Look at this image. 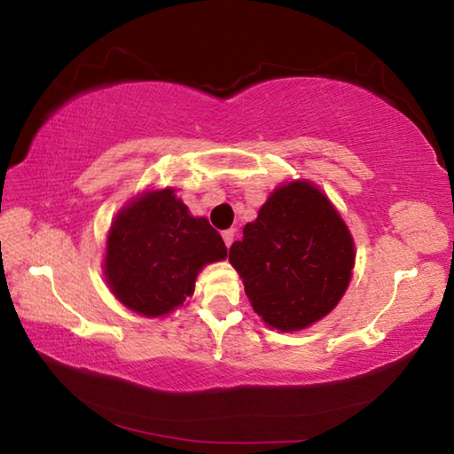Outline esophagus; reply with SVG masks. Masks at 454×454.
Instances as JSON below:
<instances>
[{"instance_id": "obj_1", "label": "esophagus", "mask_w": 454, "mask_h": 454, "mask_svg": "<svg viewBox=\"0 0 454 454\" xmlns=\"http://www.w3.org/2000/svg\"><path fill=\"white\" fill-rule=\"evenodd\" d=\"M222 238H224V244L230 248V246H232V242H234V230L232 228L224 230V232H222Z\"/></svg>"}]
</instances>
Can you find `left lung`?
Segmentation results:
<instances>
[{
    "mask_svg": "<svg viewBox=\"0 0 454 454\" xmlns=\"http://www.w3.org/2000/svg\"><path fill=\"white\" fill-rule=\"evenodd\" d=\"M355 240L325 192L309 180L280 184L228 260L268 326L294 333L325 318L347 292Z\"/></svg>",
    "mask_w": 454,
    "mask_h": 454,
    "instance_id": "obj_1",
    "label": "left lung"
}]
</instances>
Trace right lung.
Masks as SVG:
<instances>
[{"label":"right lung","instance_id":"right-lung-1","mask_svg":"<svg viewBox=\"0 0 454 454\" xmlns=\"http://www.w3.org/2000/svg\"><path fill=\"white\" fill-rule=\"evenodd\" d=\"M226 254L222 236L204 216H192L174 188L145 190L107 230L104 276L126 309L158 318L180 309L198 272Z\"/></svg>","mask_w":454,"mask_h":454}]
</instances>
